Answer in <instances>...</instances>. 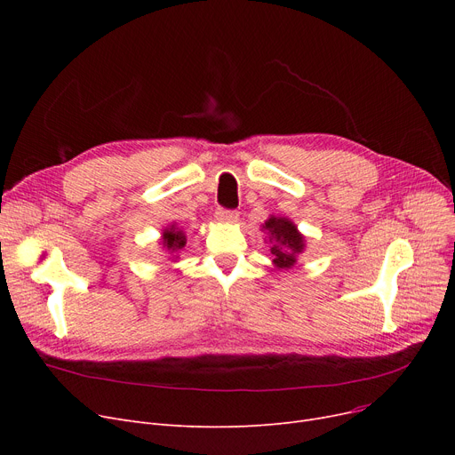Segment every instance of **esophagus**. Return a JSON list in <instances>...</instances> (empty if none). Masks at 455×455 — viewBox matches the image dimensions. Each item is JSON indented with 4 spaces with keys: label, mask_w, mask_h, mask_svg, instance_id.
<instances>
[{
    "label": "esophagus",
    "mask_w": 455,
    "mask_h": 455,
    "mask_svg": "<svg viewBox=\"0 0 455 455\" xmlns=\"http://www.w3.org/2000/svg\"><path fill=\"white\" fill-rule=\"evenodd\" d=\"M237 218H240V213L234 212V210H218V212H215V220H218L220 223H225V225L235 223Z\"/></svg>",
    "instance_id": "obj_1"
}]
</instances>
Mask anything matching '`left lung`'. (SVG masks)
Listing matches in <instances>:
<instances>
[{
    "mask_svg": "<svg viewBox=\"0 0 455 455\" xmlns=\"http://www.w3.org/2000/svg\"><path fill=\"white\" fill-rule=\"evenodd\" d=\"M261 232L267 234L273 266L276 269H291L299 256L306 251L304 234L290 218H283V215H269V220L261 225Z\"/></svg>",
    "mask_w": 455,
    "mask_h": 455,
    "instance_id": "left-lung-1",
    "label": "left lung"
}]
</instances>
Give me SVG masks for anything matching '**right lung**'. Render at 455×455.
<instances>
[{
    "mask_svg": "<svg viewBox=\"0 0 455 455\" xmlns=\"http://www.w3.org/2000/svg\"><path fill=\"white\" fill-rule=\"evenodd\" d=\"M158 245L162 247V251H167V254H170V258H172L173 261H177L179 256H180V251H182L184 245H186V234H184L182 228L177 227V223L167 225V227L160 232Z\"/></svg>",
    "mask_w": 455,
    "mask_h": 455,
    "instance_id": "right-lung-1",
    "label": "right lung"
}]
</instances>
